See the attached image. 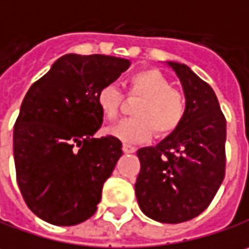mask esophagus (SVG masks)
<instances>
[{"label": "esophagus", "instance_id": "esophagus-1", "mask_svg": "<svg viewBox=\"0 0 249 249\" xmlns=\"http://www.w3.org/2000/svg\"><path fill=\"white\" fill-rule=\"evenodd\" d=\"M123 151H124L125 154H134L137 151V148L132 146V145H129V143H124L123 145Z\"/></svg>", "mask_w": 249, "mask_h": 249}]
</instances>
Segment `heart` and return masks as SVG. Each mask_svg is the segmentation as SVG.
I'll return each mask as SVG.
<instances>
[{
	"label": "heart",
	"mask_w": 249,
	"mask_h": 249,
	"mask_svg": "<svg viewBox=\"0 0 249 249\" xmlns=\"http://www.w3.org/2000/svg\"><path fill=\"white\" fill-rule=\"evenodd\" d=\"M128 95L141 97L134 118H126L111 126L108 134L124 142H145L152 137L165 138L183 124L187 114L184 93L172 87L168 77L158 69H143L132 73L126 81ZM124 101L123 93L112 84L103 86L95 93V104L104 120L115 121Z\"/></svg>",
	"instance_id": "1"
}]
</instances>
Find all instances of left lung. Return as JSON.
Masks as SVG:
<instances>
[{
  "label": "left lung",
  "mask_w": 249,
  "mask_h": 249,
  "mask_svg": "<svg viewBox=\"0 0 249 249\" xmlns=\"http://www.w3.org/2000/svg\"><path fill=\"white\" fill-rule=\"evenodd\" d=\"M187 98V114L156 146L141 148L135 195L159 223L178 224L203 213L226 176L227 121L213 89L186 65L168 62Z\"/></svg>",
  "instance_id": "left-lung-1"
}]
</instances>
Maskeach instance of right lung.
Returning <instances> with one entry per match:
<instances>
[{"mask_svg": "<svg viewBox=\"0 0 249 249\" xmlns=\"http://www.w3.org/2000/svg\"><path fill=\"white\" fill-rule=\"evenodd\" d=\"M128 67L114 56L65 54L28 90L14 125V160L21 195L39 218L76 226L97 210L123 143L94 137L103 124L95 93Z\"/></svg>", "mask_w": 249, "mask_h": 249, "instance_id": "right-lung-1", "label": "right lung"}]
</instances>
